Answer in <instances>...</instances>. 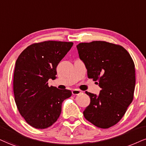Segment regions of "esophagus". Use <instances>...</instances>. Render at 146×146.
I'll use <instances>...</instances> for the list:
<instances>
[{
    "label": "esophagus",
    "mask_w": 146,
    "mask_h": 146,
    "mask_svg": "<svg viewBox=\"0 0 146 146\" xmlns=\"http://www.w3.org/2000/svg\"><path fill=\"white\" fill-rule=\"evenodd\" d=\"M72 95H80V93H82V91H80V90L78 89H73L72 91Z\"/></svg>",
    "instance_id": "esophagus-1"
}]
</instances>
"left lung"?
<instances>
[{
  "instance_id": "8db88e82",
  "label": "left lung",
  "mask_w": 146,
  "mask_h": 146,
  "mask_svg": "<svg viewBox=\"0 0 146 146\" xmlns=\"http://www.w3.org/2000/svg\"><path fill=\"white\" fill-rule=\"evenodd\" d=\"M77 48L88 78L102 89L99 96L86 91L91 103L84 116L97 127L108 129L121 120L133 100V60L123 46L106 41L79 43Z\"/></svg>"
}]
</instances>
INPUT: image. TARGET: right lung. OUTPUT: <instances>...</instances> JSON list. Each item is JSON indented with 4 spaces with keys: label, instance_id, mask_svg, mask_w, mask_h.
<instances>
[{
    "label": "right lung",
    "instance_id": "add662e5",
    "mask_svg": "<svg viewBox=\"0 0 146 146\" xmlns=\"http://www.w3.org/2000/svg\"><path fill=\"white\" fill-rule=\"evenodd\" d=\"M73 45L72 42L46 40L25 48L16 61L13 74L15 102L26 123L36 129L51 127L58 119L71 91L48 84L56 68Z\"/></svg>",
    "mask_w": 146,
    "mask_h": 146
}]
</instances>
